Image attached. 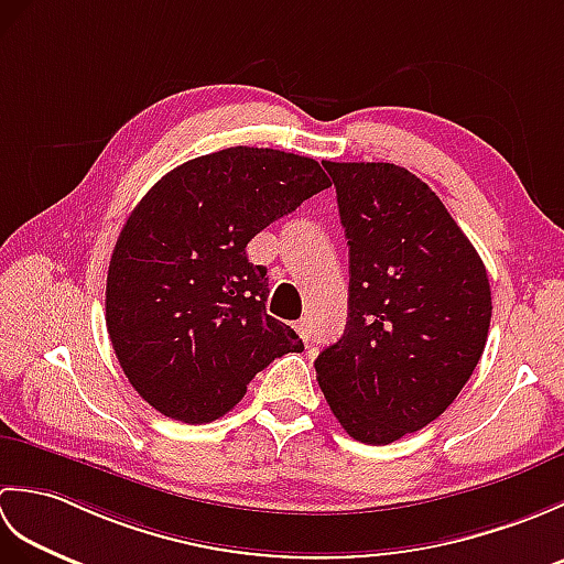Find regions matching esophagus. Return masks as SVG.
Masks as SVG:
<instances>
[{
    "label": "esophagus",
    "instance_id": "obj_1",
    "mask_svg": "<svg viewBox=\"0 0 564 564\" xmlns=\"http://www.w3.org/2000/svg\"><path fill=\"white\" fill-rule=\"evenodd\" d=\"M295 332L301 334V339H310V334H313V327H310V319H297L295 322Z\"/></svg>",
    "mask_w": 564,
    "mask_h": 564
}]
</instances>
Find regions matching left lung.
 I'll return each instance as SVG.
<instances>
[{"label": "left lung", "instance_id": "left-lung-1", "mask_svg": "<svg viewBox=\"0 0 564 564\" xmlns=\"http://www.w3.org/2000/svg\"><path fill=\"white\" fill-rule=\"evenodd\" d=\"M349 239V319L315 370L349 436L386 446L446 412L487 341L485 263L422 178L390 162H322Z\"/></svg>", "mask_w": 564, "mask_h": 564}]
</instances>
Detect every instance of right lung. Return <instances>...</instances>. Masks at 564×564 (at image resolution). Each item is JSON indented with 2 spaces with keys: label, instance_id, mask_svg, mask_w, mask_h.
<instances>
[{
  "label": "right lung",
  "instance_id": "add662e5",
  "mask_svg": "<svg viewBox=\"0 0 564 564\" xmlns=\"http://www.w3.org/2000/svg\"><path fill=\"white\" fill-rule=\"evenodd\" d=\"M329 186L315 160L239 145L184 162L142 196L106 279V329L142 400L208 424L273 358L305 349L267 315L269 275L247 245Z\"/></svg>",
  "mask_w": 564,
  "mask_h": 564
}]
</instances>
